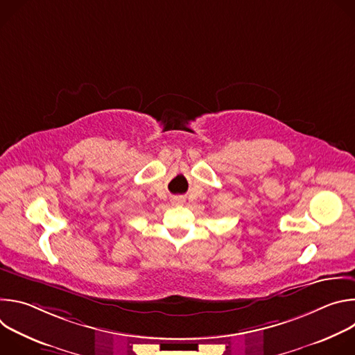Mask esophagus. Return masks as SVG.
Listing matches in <instances>:
<instances>
[{"label": "esophagus", "instance_id": "esophagus-1", "mask_svg": "<svg viewBox=\"0 0 355 355\" xmlns=\"http://www.w3.org/2000/svg\"><path fill=\"white\" fill-rule=\"evenodd\" d=\"M184 202H185L184 198H174V199H173V204H174V205H181V204H184Z\"/></svg>", "mask_w": 355, "mask_h": 355}]
</instances>
